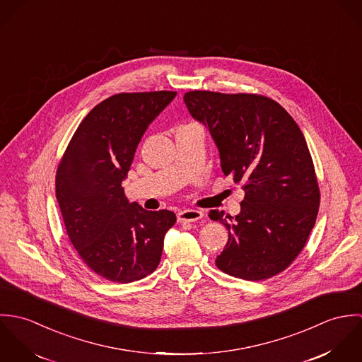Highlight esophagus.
Segmentation results:
<instances>
[{"mask_svg":"<svg viewBox=\"0 0 362 362\" xmlns=\"http://www.w3.org/2000/svg\"><path fill=\"white\" fill-rule=\"evenodd\" d=\"M204 217V211L201 210H195V209H187V210H181L177 214V218L180 223H194L198 221Z\"/></svg>","mask_w":362,"mask_h":362,"instance_id":"esophagus-1","label":"esophagus"}]
</instances>
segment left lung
Returning <instances> with one entry per match:
<instances>
[{"instance_id": "left-lung-1", "label": "left lung", "mask_w": 362, "mask_h": 362, "mask_svg": "<svg viewBox=\"0 0 362 362\" xmlns=\"http://www.w3.org/2000/svg\"><path fill=\"white\" fill-rule=\"evenodd\" d=\"M184 102L209 128L224 175L245 191L235 217L209 213L228 230L216 266L252 281L279 274L305 247L320 201L300 127L280 104L260 95L192 90Z\"/></svg>"}]
</instances>
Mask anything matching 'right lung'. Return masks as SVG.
Returning <instances> with one entry per match:
<instances>
[{"mask_svg": "<svg viewBox=\"0 0 362 362\" xmlns=\"http://www.w3.org/2000/svg\"><path fill=\"white\" fill-rule=\"evenodd\" d=\"M177 92L119 93L98 104L79 124L55 175V197L66 234L90 270L114 283L153 273L170 210L148 211L125 198L122 181L151 122Z\"/></svg>", "mask_w": 362, "mask_h": 362, "instance_id": "right-lung-1", "label": "right lung"}]
</instances>
